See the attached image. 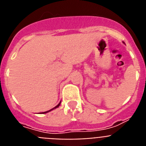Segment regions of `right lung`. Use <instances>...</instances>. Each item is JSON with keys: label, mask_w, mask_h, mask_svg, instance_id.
<instances>
[{"label": "right lung", "mask_w": 146, "mask_h": 146, "mask_svg": "<svg viewBox=\"0 0 146 146\" xmlns=\"http://www.w3.org/2000/svg\"><path fill=\"white\" fill-rule=\"evenodd\" d=\"M60 103H59V104H58L57 106H56V107H55V108H52V109L50 110H49V111H47V112H44V113H48V112L51 111V110H53V109H55V108H58V107H59V105H60Z\"/></svg>", "instance_id": "1"}]
</instances>
